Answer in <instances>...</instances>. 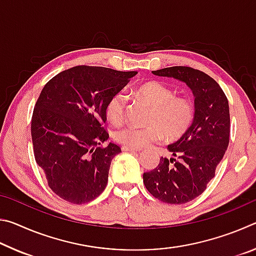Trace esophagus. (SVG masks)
Returning <instances> with one entry per match:
<instances>
[{
  "mask_svg": "<svg viewBox=\"0 0 256 256\" xmlns=\"http://www.w3.org/2000/svg\"><path fill=\"white\" fill-rule=\"evenodd\" d=\"M122 150L123 151H142L141 148H131V146H123Z\"/></svg>",
  "mask_w": 256,
  "mask_h": 256,
  "instance_id": "34e87169",
  "label": "esophagus"
}]
</instances>
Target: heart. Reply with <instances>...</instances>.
Returning a JSON list of instances; mask_svg holds the SVG:
<instances>
[{"label":"heart","mask_w":256,"mask_h":256,"mask_svg":"<svg viewBox=\"0 0 256 256\" xmlns=\"http://www.w3.org/2000/svg\"><path fill=\"white\" fill-rule=\"evenodd\" d=\"M136 94L152 106L149 115L150 125L146 128L125 124L114 131V138L131 148H142L152 142L167 138H180L190 128L196 108L192 100L185 97H175L170 86L157 81H150L138 86ZM128 98L124 92H118L108 100L106 116L110 122L120 123L124 118Z\"/></svg>","instance_id":"heart-1"}]
</instances>
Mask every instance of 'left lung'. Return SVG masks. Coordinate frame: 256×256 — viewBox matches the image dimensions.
Here are the masks:
<instances>
[{
    "label": "left lung",
    "instance_id": "1",
    "mask_svg": "<svg viewBox=\"0 0 256 256\" xmlns=\"http://www.w3.org/2000/svg\"><path fill=\"white\" fill-rule=\"evenodd\" d=\"M152 73L184 82L194 97L192 125L180 140L167 146L178 159L162 157L154 170L144 174L146 188L156 198L170 204H183L204 192L228 148V100L211 76L196 68L172 66Z\"/></svg>",
    "mask_w": 256,
    "mask_h": 256
}]
</instances>
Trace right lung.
<instances>
[{
	"instance_id": "add662e5",
	"label": "right lung",
	"mask_w": 256,
	"mask_h": 256,
	"mask_svg": "<svg viewBox=\"0 0 256 256\" xmlns=\"http://www.w3.org/2000/svg\"><path fill=\"white\" fill-rule=\"evenodd\" d=\"M136 71L79 66L47 82L34 108V159L50 190L74 204L100 196L120 148L108 140L106 105Z\"/></svg>"
}]
</instances>
